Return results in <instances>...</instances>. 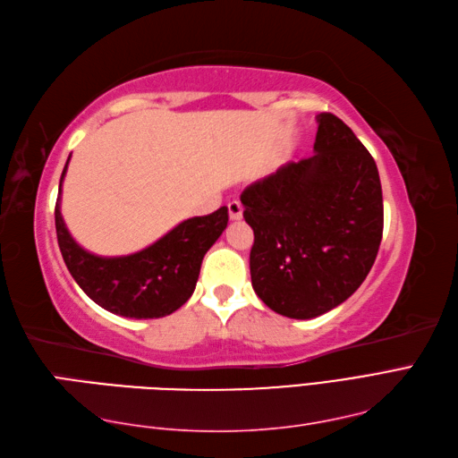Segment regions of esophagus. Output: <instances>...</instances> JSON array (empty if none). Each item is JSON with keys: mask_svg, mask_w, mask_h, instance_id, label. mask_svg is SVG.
I'll return each instance as SVG.
<instances>
[{"mask_svg": "<svg viewBox=\"0 0 458 458\" xmlns=\"http://www.w3.org/2000/svg\"><path fill=\"white\" fill-rule=\"evenodd\" d=\"M229 208V217L231 219H241L242 217V204L239 202V199H233V202L227 204Z\"/></svg>", "mask_w": 458, "mask_h": 458, "instance_id": "obj_1", "label": "esophagus"}]
</instances>
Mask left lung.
<instances>
[{
	"label": "left lung",
	"instance_id": "left-lung-1",
	"mask_svg": "<svg viewBox=\"0 0 458 458\" xmlns=\"http://www.w3.org/2000/svg\"><path fill=\"white\" fill-rule=\"evenodd\" d=\"M315 155L285 163L244 188L254 231L256 295L289 318H315L344 303L369 274L383 239L375 159L344 122L317 116Z\"/></svg>",
	"mask_w": 458,
	"mask_h": 458
}]
</instances>
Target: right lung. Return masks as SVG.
<instances>
[{"instance_id": "obj_1", "label": "right lung", "mask_w": 458, "mask_h": 458, "mask_svg": "<svg viewBox=\"0 0 458 458\" xmlns=\"http://www.w3.org/2000/svg\"><path fill=\"white\" fill-rule=\"evenodd\" d=\"M68 163L58 194H62ZM54 217L64 262L77 285L97 305L128 318H161L181 309L194 293L206 252L229 221L227 208L223 206L209 216L178 223L148 249L106 259L91 254L73 241L62 217L60 196L55 199Z\"/></svg>"}]
</instances>
